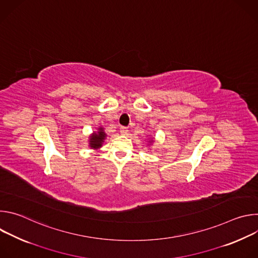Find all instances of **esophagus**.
<instances>
[{
	"label": "esophagus",
	"instance_id": "obj_1",
	"mask_svg": "<svg viewBox=\"0 0 258 258\" xmlns=\"http://www.w3.org/2000/svg\"><path fill=\"white\" fill-rule=\"evenodd\" d=\"M128 133V128L125 127V126H121L120 127V134L121 135H126Z\"/></svg>",
	"mask_w": 258,
	"mask_h": 258
}]
</instances>
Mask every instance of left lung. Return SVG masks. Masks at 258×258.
I'll list each match as a JSON object with an SVG mask.
<instances>
[{
    "instance_id": "obj_1",
    "label": "left lung",
    "mask_w": 258,
    "mask_h": 258,
    "mask_svg": "<svg viewBox=\"0 0 258 258\" xmlns=\"http://www.w3.org/2000/svg\"><path fill=\"white\" fill-rule=\"evenodd\" d=\"M149 142H150V144H151V143H152V142H153V141H149Z\"/></svg>"
}]
</instances>
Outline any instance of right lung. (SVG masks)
Here are the masks:
<instances>
[{
  "label": "right lung",
  "mask_w": 258,
  "mask_h": 258,
  "mask_svg": "<svg viewBox=\"0 0 258 258\" xmlns=\"http://www.w3.org/2000/svg\"><path fill=\"white\" fill-rule=\"evenodd\" d=\"M106 134L104 133V128L102 126H100L98 128V132H94L91 136H90V140H89V146L91 147L92 149H99L102 147V144L104 143V140L106 138Z\"/></svg>",
  "instance_id": "add662e5"
}]
</instances>
